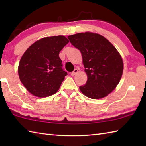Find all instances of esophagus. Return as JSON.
<instances>
[{"label": "esophagus", "mask_w": 146, "mask_h": 146, "mask_svg": "<svg viewBox=\"0 0 146 146\" xmlns=\"http://www.w3.org/2000/svg\"><path fill=\"white\" fill-rule=\"evenodd\" d=\"M78 70L77 69V68H75V69L74 70V71H72V72L71 73V76H74V75H75V74H76L77 72H78Z\"/></svg>", "instance_id": "esophagus-1"}]
</instances>
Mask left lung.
<instances>
[{
    "instance_id": "obj_1",
    "label": "left lung",
    "mask_w": 146,
    "mask_h": 146,
    "mask_svg": "<svg viewBox=\"0 0 146 146\" xmlns=\"http://www.w3.org/2000/svg\"><path fill=\"white\" fill-rule=\"evenodd\" d=\"M71 44L80 51L88 79L80 86L90 98H104L115 88L123 73V61L116 48L98 34L89 32L68 37Z\"/></svg>"
}]
</instances>
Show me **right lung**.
Returning a JSON list of instances; mask_svg holds the SVG:
<instances>
[{
    "label": "right lung",
    "mask_w": 146,
    "mask_h": 146,
    "mask_svg": "<svg viewBox=\"0 0 146 146\" xmlns=\"http://www.w3.org/2000/svg\"><path fill=\"white\" fill-rule=\"evenodd\" d=\"M69 42L63 36L46 37L34 43L22 56L18 68L21 82L31 94L38 97L56 93L64 76L59 53Z\"/></svg>",
    "instance_id": "1"
}]
</instances>
